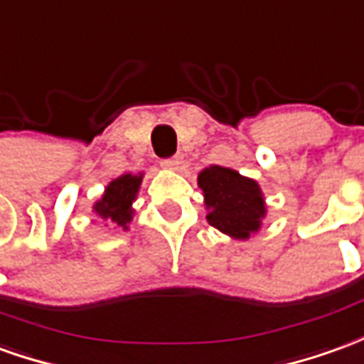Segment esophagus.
Masks as SVG:
<instances>
[{
    "label": "esophagus",
    "instance_id": "34e87169",
    "mask_svg": "<svg viewBox=\"0 0 364 364\" xmlns=\"http://www.w3.org/2000/svg\"><path fill=\"white\" fill-rule=\"evenodd\" d=\"M183 164V159L179 156H175V157H169V159H164L161 161V167L164 169H169V171H177L179 167H181Z\"/></svg>",
    "mask_w": 364,
    "mask_h": 364
}]
</instances>
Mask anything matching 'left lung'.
<instances>
[{
	"mask_svg": "<svg viewBox=\"0 0 364 364\" xmlns=\"http://www.w3.org/2000/svg\"><path fill=\"white\" fill-rule=\"evenodd\" d=\"M197 185L205 197L208 225L235 240H248L260 230L268 208L258 181L230 167L208 165Z\"/></svg>",
	"mask_w": 364,
	"mask_h": 364,
	"instance_id": "1",
	"label": "left lung"
}]
</instances>
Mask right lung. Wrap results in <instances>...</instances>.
Segmentation results:
<instances>
[{"label": "right lung", "instance_id": "add662e5", "mask_svg": "<svg viewBox=\"0 0 364 364\" xmlns=\"http://www.w3.org/2000/svg\"><path fill=\"white\" fill-rule=\"evenodd\" d=\"M144 181V171L139 173H124L116 179H112L102 197L92 205L96 217L102 220L106 226L128 230L129 223L134 218V200L138 199L139 185Z\"/></svg>", "mask_w": 364, "mask_h": 364}]
</instances>
